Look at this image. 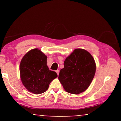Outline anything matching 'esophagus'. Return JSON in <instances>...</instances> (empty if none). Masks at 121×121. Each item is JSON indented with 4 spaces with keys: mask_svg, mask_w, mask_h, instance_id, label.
<instances>
[{
    "mask_svg": "<svg viewBox=\"0 0 121 121\" xmlns=\"http://www.w3.org/2000/svg\"><path fill=\"white\" fill-rule=\"evenodd\" d=\"M56 73H57V74H58V75H59V70H56Z\"/></svg>",
    "mask_w": 121,
    "mask_h": 121,
    "instance_id": "obj_1",
    "label": "esophagus"
}]
</instances>
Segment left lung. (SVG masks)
Segmentation results:
<instances>
[{"label": "left lung", "mask_w": 121, "mask_h": 121, "mask_svg": "<svg viewBox=\"0 0 121 121\" xmlns=\"http://www.w3.org/2000/svg\"><path fill=\"white\" fill-rule=\"evenodd\" d=\"M95 70L96 64L92 55L84 49L76 48L65 58L58 79L65 91L78 95L89 87Z\"/></svg>", "instance_id": "left-lung-1"}]
</instances>
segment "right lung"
I'll return each instance as SVG.
<instances>
[{
    "label": "right lung",
    "mask_w": 121,
    "mask_h": 121,
    "mask_svg": "<svg viewBox=\"0 0 121 121\" xmlns=\"http://www.w3.org/2000/svg\"><path fill=\"white\" fill-rule=\"evenodd\" d=\"M22 83L30 92L35 95L48 90L49 85L58 77L47 65V56L38 48L30 50L24 55L20 65Z\"/></svg>",
    "instance_id": "right-lung-1"
}]
</instances>
